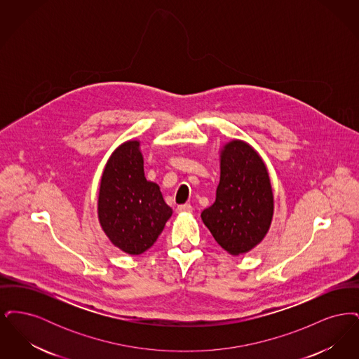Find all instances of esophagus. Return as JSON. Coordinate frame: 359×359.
I'll list each match as a JSON object with an SVG mask.
<instances>
[{"instance_id":"34e87169","label":"esophagus","mask_w":359,"mask_h":359,"mask_svg":"<svg viewBox=\"0 0 359 359\" xmlns=\"http://www.w3.org/2000/svg\"><path fill=\"white\" fill-rule=\"evenodd\" d=\"M176 212H192V205H180L176 207Z\"/></svg>"}]
</instances>
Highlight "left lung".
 <instances>
[{"label": "left lung", "mask_w": 359, "mask_h": 359, "mask_svg": "<svg viewBox=\"0 0 359 359\" xmlns=\"http://www.w3.org/2000/svg\"><path fill=\"white\" fill-rule=\"evenodd\" d=\"M219 157L217 198L201 217L223 249L239 256L255 249L269 231L273 191L262 157L248 142L229 141Z\"/></svg>", "instance_id": "8db88e82"}]
</instances>
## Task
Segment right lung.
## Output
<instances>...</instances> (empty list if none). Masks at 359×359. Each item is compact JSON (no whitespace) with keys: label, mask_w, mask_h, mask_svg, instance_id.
<instances>
[{"label":"right lung","mask_w":359,"mask_h":359,"mask_svg":"<svg viewBox=\"0 0 359 359\" xmlns=\"http://www.w3.org/2000/svg\"><path fill=\"white\" fill-rule=\"evenodd\" d=\"M172 208L158 184L147 180L138 140L121 144L109 157L98 194V221L110 242L137 256L161 234Z\"/></svg>","instance_id":"1"}]
</instances>
